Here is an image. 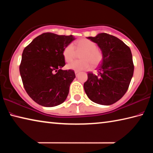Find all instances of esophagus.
Here are the masks:
<instances>
[{
	"label": "esophagus",
	"instance_id": "34e87169",
	"mask_svg": "<svg viewBox=\"0 0 153 153\" xmlns=\"http://www.w3.org/2000/svg\"><path fill=\"white\" fill-rule=\"evenodd\" d=\"M75 74H76V76H77V75L79 74V71H75Z\"/></svg>",
	"mask_w": 153,
	"mask_h": 153
}]
</instances>
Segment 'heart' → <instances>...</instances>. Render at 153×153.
I'll return each mask as SVG.
<instances>
[{"instance_id":"heart-1","label":"heart","mask_w":153,"mask_h":153,"mask_svg":"<svg viewBox=\"0 0 153 153\" xmlns=\"http://www.w3.org/2000/svg\"><path fill=\"white\" fill-rule=\"evenodd\" d=\"M76 52H81L80 59L82 60L74 61L67 65V68L71 70L80 71L89 70L93 65H97L102 59V53L97 48L96 43L92 40L80 39L75 42L73 45L69 44L64 48L63 56L66 62L71 61L75 57Z\"/></svg>"}]
</instances>
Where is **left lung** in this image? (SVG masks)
<instances>
[{
  "instance_id": "left-lung-1",
  "label": "left lung",
  "mask_w": 153,
  "mask_h": 153,
  "mask_svg": "<svg viewBox=\"0 0 153 153\" xmlns=\"http://www.w3.org/2000/svg\"><path fill=\"white\" fill-rule=\"evenodd\" d=\"M87 38L97 44L102 60L97 75L88 74L85 92L95 103L112 105L126 94L132 78L134 66L131 50L123 41L106 33Z\"/></svg>"
}]
</instances>
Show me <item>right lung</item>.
I'll use <instances>...</instances> for the list:
<instances>
[{
  "label": "right lung",
  "instance_id": "add662e5",
  "mask_svg": "<svg viewBox=\"0 0 153 153\" xmlns=\"http://www.w3.org/2000/svg\"><path fill=\"white\" fill-rule=\"evenodd\" d=\"M75 40L72 35L44 33L32 40L22 53L19 72L24 88L33 100L43 107L63 103L76 75L63 70V51Z\"/></svg>",
  "mask_w": 153,
  "mask_h": 153
}]
</instances>
